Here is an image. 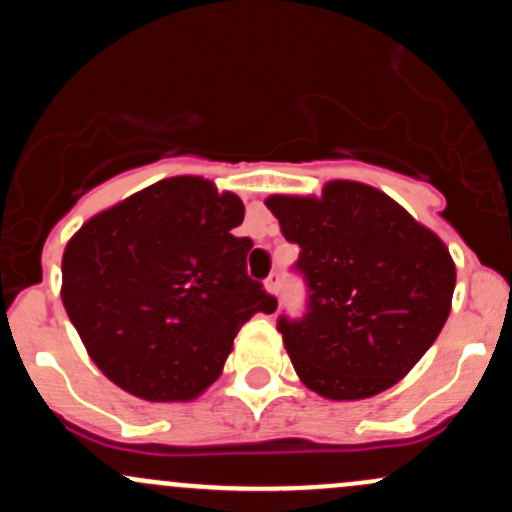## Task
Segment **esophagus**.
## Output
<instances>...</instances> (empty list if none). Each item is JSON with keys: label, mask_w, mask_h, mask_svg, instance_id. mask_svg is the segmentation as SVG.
<instances>
[{"label": "esophagus", "mask_w": 512, "mask_h": 512, "mask_svg": "<svg viewBox=\"0 0 512 512\" xmlns=\"http://www.w3.org/2000/svg\"><path fill=\"white\" fill-rule=\"evenodd\" d=\"M265 289H267L272 296H279V272L269 274V277L265 279Z\"/></svg>", "instance_id": "34e87169"}]
</instances>
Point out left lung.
Masks as SVG:
<instances>
[{
    "mask_svg": "<svg viewBox=\"0 0 512 512\" xmlns=\"http://www.w3.org/2000/svg\"><path fill=\"white\" fill-rule=\"evenodd\" d=\"M265 204L301 247L308 313L277 325L299 379L330 401L391 389L447 323L457 282L447 245L362 182L335 179L320 199L274 194Z\"/></svg>",
    "mask_w": 512,
    "mask_h": 512,
    "instance_id": "1",
    "label": "left lung"
}]
</instances>
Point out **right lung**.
Here are the masks:
<instances>
[{
    "instance_id": "add662e5",
    "label": "right lung",
    "mask_w": 512,
    "mask_h": 512,
    "mask_svg": "<svg viewBox=\"0 0 512 512\" xmlns=\"http://www.w3.org/2000/svg\"><path fill=\"white\" fill-rule=\"evenodd\" d=\"M235 194L170 177L97 213L63 255L65 311L89 357L123 391L192 401L223 372L238 330L277 299L245 272Z\"/></svg>"
}]
</instances>
